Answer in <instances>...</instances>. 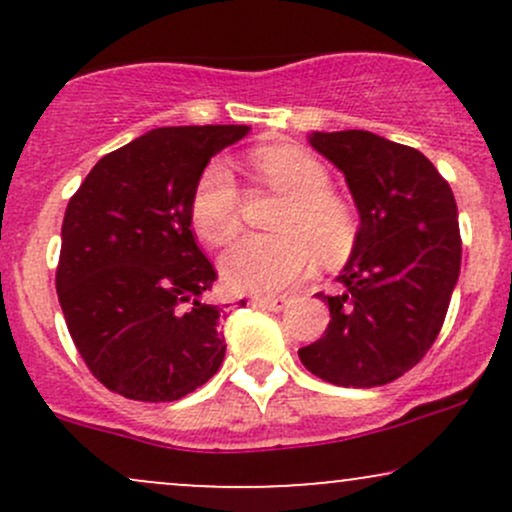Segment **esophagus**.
Listing matches in <instances>:
<instances>
[{
  "label": "esophagus",
  "instance_id": "esophagus-1",
  "mask_svg": "<svg viewBox=\"0 0 512 512\" xmlns=\"http://www.w3.org/2000/svg\"><path fill=\"white\" fill-rule=\"evenodd\" d=\"M289 298H252V305L262 310H272V313H279V310L289 308Z\"/></svg>",
  "mask_w": 512,
  "mask_h": 512
}]
</instances>
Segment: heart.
Instances as JSON below:
<instances>
[{
	"label": "heart",
	"instance_id": "b5f03b06",
	"mask_svg": "<svg viewBox=\"0 0 512 512\" xmlns=\"http://www.w3.org/2000/svg\"><path fill=\"white\" fill-rule=\"evenodd\" d=\"M255 166L262 180L286 195L276 209L272 236H245L221 257V279L231 291L272 296L313 267L315 252L332 262L354 243L351 207L330 190V173L296 146H264ZM192 226L199 238L221 248L240 228V187L221 158L199 175L190 202Z\"/></svg>",
	"mask_w": 512,
	"mask_h": 512
}]
</instances>
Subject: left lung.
Here are the masks:
<instances>
[{
    "mask_svg": "<svg viewBox=\"0 0 512 512\" xmlns=\"http://www.w3.org/2000/svg\"><path fill=\"white\" fill-rule=\"evenodd\" d=\"M308 142L344 173L361 226L337 276L342 291L317 293L330 325L298 356L332 385H387L443 327L462 262L455 197L421 151L366 129L313 132Z\"/></svg>",
    "mask_w": 512,
    "mask_h": 512,
    "instance_id": "8db88e82",
    "label": "left lung"
}]
</instances>
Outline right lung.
<instances>
[{"mask_svg":"<svg viewBox=\"0 0 512 512\" xmlns=\"http://www.w3.org/2000/svg\"><path fill=\"white\" fill-rule=\"evenodd\" d=\"M245 125L158 127L103 156L69 199L57 296L88 370L137 402H173L226 356L216 269L197 248L190 202L211 156ZM245 303V301H240Z\"/></svg>","mask_w":512,"mask_h":512,"instance_id":"1","label":"right lung"}]
</instances>
